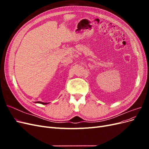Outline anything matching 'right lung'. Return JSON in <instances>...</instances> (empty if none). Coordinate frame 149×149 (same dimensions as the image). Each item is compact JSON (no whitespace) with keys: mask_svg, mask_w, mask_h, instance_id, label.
<instances>
[{"mask_svg":"<svg viewBox=\"0 0 149 149\" xmlns=\"http://www.w3.org/2000/svg\"><path fill=\"white\" fill-rule=\"evenodd\" d=\"M35 103H40V104H47L49 102H40V101H37L35 102Z\"/></svg>","mask_w":149,"mask_h":149,"instance_id":"obj_1","label":"right lung"}]
</instances>
